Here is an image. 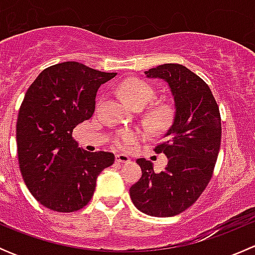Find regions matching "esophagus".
<instances>
[{"instance_id": "1", "label": "esophagus", "mask_w": 255, "mask_h": 255, "mask_svg": "<svg viewBox=\"0 0 255 255\" xmlns=\"http://www.w3.org/2000/svg\"><path fill=\"white\" fill-rule=\"evenodd\" d=\"M116 161H118V163H130V158L127 154H117Z\"/></svg>"}]
</instances>
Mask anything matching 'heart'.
I'll return each instance as SVG.
<instances>
[{
  "instance_id": "heart-1",
  "label": "heart",
  "mask_w": 255,
  "mask_h": 255,
  "mask_svg": "<svg viewBox=\"0 0 255 255\" xmlns=\"http://www.w3.org/2000/svg\"><path fill=\"white\" fill-rule=\"evenodd\" d=\"M121 96L126 104L129 105L132 109L143 107L153 99V89L145 82L140 80H128L121 87ZM155 121H161L164 118V112L158 110L153 113ZM144 138V133L139 129H125L117 133L115 138V144L121 149H129L135 145Z\"/></svg>"
}]
</instances>
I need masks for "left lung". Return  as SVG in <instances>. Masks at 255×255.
I'll use <instances>...</instances> for the list:
<instances>
[{
  "instance_id": "obj_1",
  "label": "left lung",
  "mask_w": 255,
  "mask_h": 255,
  "mask_svg": "<svg viewBox=\"0 0 255 255\" xmlns=\"http://www.w3.org/2000/svg\"><path fill=\"white\" fill-rule=\"evenodd\" d=\"M144 74L168 84L175 112L163 142L154 149L165 154L168 165L155 173L150 161L137 159L142 177L129 195L140 212L171 217L195 204L212 177L222 135L220 109L208 85L186 66L163 64Z\"/></svg>"
}]
</instances>
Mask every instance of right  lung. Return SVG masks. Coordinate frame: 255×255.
Instances as JSON below:
<instances>
[{
	"mask_svg": "<svg viewBox=\"0 0 255 255\" xmlns=\"http://www.w3.org/2000/svg\"><path fill=\"white\" fill-rule=\"evenodd\" d=\"M116 75L65 61L43 70L25 92L17 118L18 161L30 194L49 210L86 206L97 176L115 163L112 153L80 148L73 129L92 117L97 90Z\"/></svg>",
	"mask_w": 255,
	"mask_h": 255,
	"instance_id": "add662e5",
	"label": "right lung"
}]
</instances>
